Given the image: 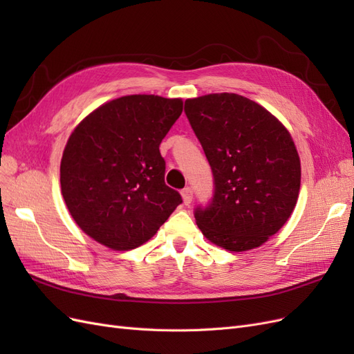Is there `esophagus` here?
Masks as SVG:
<instances>
[{"mask_svg":"<svg viewBox=\"0 0 354 354\" xmlns=\"http://www.w3.org/2000/svg\"><path fill=\"white\" fill-rule=\"evenodd\" d=\"M181 196H183L185 205H190L192 199H194V190H192L190 187H185L183 190H181Z\"/></svg>","mask_w":354,"mask_h":354,"instance_id":"obj_1","label":"esophagus"}]
</instances>
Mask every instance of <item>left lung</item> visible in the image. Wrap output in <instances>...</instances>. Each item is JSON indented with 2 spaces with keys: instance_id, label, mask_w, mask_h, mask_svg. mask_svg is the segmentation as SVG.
Wrapping results in <instances>:
<instances>
[{
  "instance_id": "1",
  "label": "left lung",
  "mask_w": 354,
  "mask_h": 354,
  "mask_svg": "<svg viewBox=\"0 0 354 354\" xmlns=\"http://www.w3.org/2000/svg\"><path fill=\"white\" fill-rule=\"evenodd\" d=\"M214 177L212 198L195 208L203 236L224 250L257 248L295 208L301 167L286 128L263 106L233 93L185 102Z\"/></svg>"
}]
</instances>
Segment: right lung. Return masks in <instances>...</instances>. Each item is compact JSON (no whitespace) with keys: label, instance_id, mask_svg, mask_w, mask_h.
I'll list each match as a JSON object with an SVG mask.
<instances>
[{"label":"right lung","instance_id":"1","mask_svg":"<svg viewBox=\"0 0 354 354\" xmlns=\"http://www.w3.org/2000/svg\"><path fill=\"white\" fill-rule=\"evenodd\" d=\"M181 112L180 99L133 94L104 103L75 128L60 162L62 195L90 238L134 250L183 202L165 185L159 152Z\"/></svg>","mask_w":354,"mask_h":354}]
</instances>
